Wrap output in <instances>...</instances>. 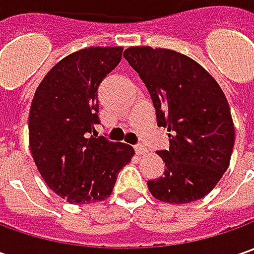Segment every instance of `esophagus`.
I'll return each instance as SVG.
<instances>
[{"label": "esophagus", "instance_id": "1", "mask_svg": "<svg viewBox=\"0 0 254 254\" xmlns=\"http://www.w3.org/2000/svg\"><path fill=\"white\" fill-rule=\"evenodd\" d=\"M134 150L137 152V155H144V154H147V148L141 145V144H137L135 147H134Z\"/></svg>", "mask_w": 254, "mask_h": 254}]
</instances>
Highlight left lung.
<instances>
[{
    "mask_svg": "<svg viewBox=\"0 0 254 254\" xmlns=\"http://www.w3.org/2000/svg\"><path fill=\"white\" fill-rule=\"evenodd\" d=\"M123 56L151 94L158 126L170 131V150L157 152L165 162V172L147 182L151 195L175 205L203 198L228 170L235 144L225 93L187 55L131 46Z\"/></svg>",
    "mask_w": 254,
    "mask_h": 254,
    "instance_id": "1",
    "label": "left lung"
}]
</instances>
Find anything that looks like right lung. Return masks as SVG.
Segmentation results:
<instances>
[{
    "label": "right lung",
    "mask_w": 254,
    "mask_h": 254,
    "mask_svg": "<svg viewBox=\"0 0 254 254\" xmlns=\"http://www.w3.org/2000/svg\"><path fill=\"white\" fill-rule=\"evenodd\" d=\"M122 52V46H92L67 55L45 74L31 103L32 158L46 185L70 203L109 198L134 155L131 145L94 135L97 89Z\"/></svg>",
    "instance_id": "obj_1"
}]
</instances>
